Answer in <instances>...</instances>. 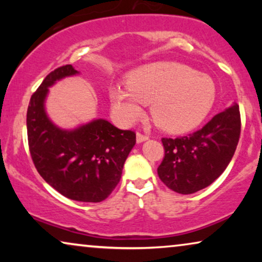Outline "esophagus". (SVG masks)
<instances>
[{
	"label": "esophagus",
	"instance_id": "esophagus-1",
	"mask_svg": "<svg viewBox=\"0 0 262 262\" xmlns=\"http://www.w3.org/2000/svg\"><path fill=\"white\" fill-rule=\"evenodd\" d=\"M136 139H137V143H142L146 141V139H149V137L146 135H143L141 132H137V136H136Z\"/></svg>",
	"mask_w": 262,
	"mask_h": 262
}]
</instances>
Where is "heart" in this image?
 Returning a JSON list of instances; mask_svg holds the SVG:
<instances>
[{
	"mask_svg": "<svg viewBox=\"0 0 262 262\" xmlns=\"http://www.w3.org/2000/svg\"><path fill=\"white\" fill-rule=\"evenodd\" d=\"M111 99L124 120L139 119L146 103H152L154 121L161 128L185 132L199 125L210 112L216 85L206 74L185 64L157 62L131 73L127 85H116Z\"/></svg>",
	"mask_w": 262,
	"mask_h": 262,
	"instance_id": "b5f03b06",
	"label": "heart"
}]
</instances>
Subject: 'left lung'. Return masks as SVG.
<instances>
[{
	"mask_svg": "<svg viewBox=\"0 0 262 262\" xmlns=\"http://www.w3.org/2000/svg\"><path fill=\"white\" fill-rule=\"evenodd\" d=\"M241 134L237 103L218 113L200 130L178 138H162L161 181L171 191L192 194L220 178L234 156Z\"/></svg>",
	"mask_w": 262,
	"mask_h": 262,
	"instance_id": "obj_1",
	"label": "left lung"
}]
</instances>
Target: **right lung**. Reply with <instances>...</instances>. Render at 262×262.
Wrapping results in <instances>:
<instances>
[{
	"mask_svg": "<svg viewBox=\"0 0 262 262\" xmlns=\"http://www.w3.org/2000/svg\"><path fill=\"white\" fill-rule=\"evenodd\" d=\"M77 74L70 64L57 68L31 96L28 146L38 173L57 192L77 202L100 203L119 184L136 134L105 119H94L74 130H64L50 120L45 111L49 88Z\"/></svg>",
	"mask_w": 262,
	"mask_h": 262,
	"instance_id": "1",
	"label": "right lung"
}]
</instances>
